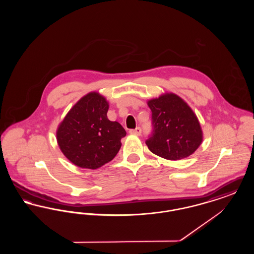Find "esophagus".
Returning <instances> with one entry per match:
<instances>
[{"label":"esophagus","mask_w":254,"mask_h":254,"mask_svg":"<svg viewBox=\"0 0 254 254\" xmlns=\"http://www.w3.org/2000/svg\"><path fill=\"white\" fill-rule=\"evenodd\" d=\"M129 133H130V134H135V135H141L142 129H141V127H136L135 129H130Z\"/></svg>","instance_id":"esophagus-1"}]
</instances>
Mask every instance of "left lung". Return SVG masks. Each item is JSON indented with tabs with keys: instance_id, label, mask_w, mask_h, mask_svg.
Listing matches in <instances>:
<instances>
[{
	"instance_id": "8db88e82",
	"label": "left lung",
	"mask_w": 254,
	"mask_h": 254,
	"mask_svg": "<svg viewBox=\"0 0 254 254\" xmlns=\"http://www.w3.org/2000/svg\"><path fill=\"white\" fill-rule=\"evenodd\" d=\"M151 110L152 131L145 144L149 150L168 160L191 155L203 141V133L193 111L173 93L147 102Z\"/></svg>"
}]
</instances>
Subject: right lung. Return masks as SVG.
<instances>
[{
  "mask_svg": "<svg viewBox=\"0 0 254 254\" xmlns=\"http://www.w3.org/2000/svg\"><path fill=\"white\" fill-rule=\"evenodd\" d=\"M108 110L107 100L91 92L83 97L61 123L58 145L77 167L96 169L118 153L127 132L118 122L109 121Z\"/></svg>",
  "mask_w": 254,
  "mask_h": 254,
  "instance_id": "1",
  "label": "right lung"
}]
</instances>
